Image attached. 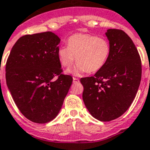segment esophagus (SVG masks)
Wrapping results in <instances>:
<instances>
[{
    "instance_id": "obj_1",
    "label": "esophagus",
    "mask_w": 150,
    "mask_h": 150,
    "mask_svg": "<svg viewBox=\"0 0 150 150\" xmlns=\"http://www.w3.org/2000/svg\"><path fill=\"white\" fill-rule=\"evenodd\" d=\"M79 81H80V80H79V79H77V78H75V77L73 78V82H74V83H79Z\"/></svg>"
}]
</instances>
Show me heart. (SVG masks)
<instances>
[{
	"label": "heart",
	"instance_id": "1",
	"mask_svg": "<svg viewBox=\"0 0 150 150\" xmlns=\"http://www.w3.org/2000/svg\"><path fill=\"white\" fill-rule=\"evenodd\" d=\"M110 54V46L105 38L87 33H76L68 39V46H62L58 57L62 66L72 65L76 56V67L68 70L78 76L83 73H94L106 64Z\"/></svg>",
	"mask_w": 150,
	"mask_h": 150
}]
</instances>
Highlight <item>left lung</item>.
<instances>
[{"mask_svg":"<svg viewBox=\"0 0 150 150\" xmlns=\"http://www.w3.org/2000/svg\"><path fill=\"white\" fill-rule=\"evenodd\" d=\"M106 36L110 54L94 76L80 79L83 100L93 117L103 122L122 116L132 104L142 76L139 54L123 30L109 29Z\"/></svg>","mask_w":150,"mask_h":150,"instance_id":"obj_1","label":"left lung"}]
</instances>
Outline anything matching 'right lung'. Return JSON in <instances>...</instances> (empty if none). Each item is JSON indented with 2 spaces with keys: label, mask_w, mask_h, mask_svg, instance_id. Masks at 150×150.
Masks as SVG:
<instances>
[{
  "label": "right lung",
  "mask_w": 150,
  "mask_h": 150,
  "mask_svg": "<svg viewBox=\"0 0 150 150\" xmlns=\"http://www.w3.org/2000/svg\"><path fill=\"white\" fill-rule=\"evenodd\" d=\"M60 42L52 32L23 36L7 60V88L21 112L33 122L53 120L72 84V76L61 74Z\"/></svg>",
  "instance_id": "add662e5"
}]
</instances>
